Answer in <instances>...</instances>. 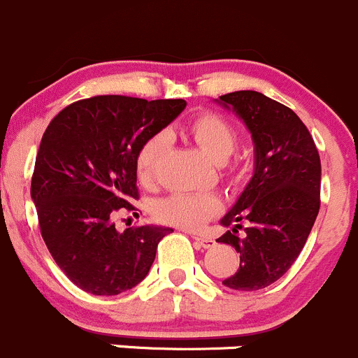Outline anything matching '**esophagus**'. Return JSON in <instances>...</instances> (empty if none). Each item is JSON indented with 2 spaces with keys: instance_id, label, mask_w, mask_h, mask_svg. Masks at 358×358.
Here are the masks:
<instances>
[{
  "instance_id": "1",
  "label": "esophagus",
  "mask_w": 358,
  "mask_h": 358,
  "mask_svg": "<svg viewBox=\"0 0 358 358\" xmlns=\"http://www.w3.org/2000/svg\"><path fill=\"white\" fill-rule=\"evenodd\" d=\"M193 240H194V242L198 243V245L203 247V249H210V247H214V245H215L214 240H212V238H207V236H198V235H194V236H193Z\"/></svg>"
}]
</instances>
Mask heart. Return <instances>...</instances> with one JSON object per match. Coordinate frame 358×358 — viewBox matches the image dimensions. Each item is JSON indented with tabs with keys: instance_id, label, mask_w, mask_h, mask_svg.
I'll return each mask as SVG.
<instances>
[{
	"instance_id": "obj_1",
	"label": "heart",
	"mask_w": 358,
	"mask_h": 358,
	"mask_svg": "<svg viewBox=\"0 0 358 358\" xmlns=\"http://www.w3.org/2000/svg\"><path fill=\"white\" fill-rule=\"evenodd\" d=\"M184 132L214 162H224L235 151L238 143L236 127L229 120L208 111L191 118L184 127ZM165 148H167V137L164 134H155L141 144L134 162L136 176L141 184L144 186L153 184ZM243 174H245V165L242 162H235L224 171L226 178L231 180H238ZM219 210H221V201L215 194L174 193L155 203L153 215L164 224L178 226L182 229H198Z\"/></svg>"
}]
</instances>
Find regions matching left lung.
Segmentation results:
<instances>
[{"mask_svg":"<svg viewBox=\"0 0 358 358\" xmlns=\"http://www.w3.org/2000/svg\"><path fill=\"white\" fill-rule=\"evenodd\" d=\"M221 104L245 122L256 146V169L217 242L235 247L240 268L222 284L259 291L298 259L320 208V157L306 125L287 106L254 90L231 92ZM243 229L240 237L238 229Z\"/></svg>","mask_w":358,"mask_h":358,"instance_id":"1","label":"left lung"}]
</instances>
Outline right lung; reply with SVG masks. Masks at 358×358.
<instances>
[{
    "label": "right lung",
    "mask_w": 358,
    "mask_h": 358,
    "mask_svg": "<svg viewBox=\"0 0 358 358\" xmlns=\"http://www.w3.org/2000/svg\"><path fill=\"white\" fill-rule=\"evenodd\" d=\"M184 108V99L95 95L64 108L45 130L31 198L52 257L85 292L116 296L136 287L172 231L132 226L120 233L113 215L136 208L141 144Z\"/></svg>",
    "instance_id": "1"
}]
</instances>
